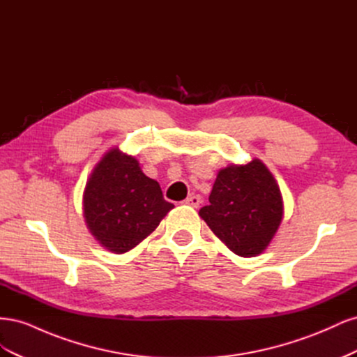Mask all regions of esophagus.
I'll return each instance as SVG.
<instances>
[{"mask_svg":"<svg viewBox=\"0 0 357 357\" xmlns=\"http://www.w3.org/2000/svg\"><path fill=\"white\" fill-rule=\"evenodd\" d=\"M201 202H202V199L199 195H190L189 198L185 199V204L190 205V207H193V208H198Z\"/></svg>","mask_w":357,"mask_h":357,"instance_id":"1","label":"esophagus"}]
</instances>
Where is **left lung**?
I'll use <instances>...</instances> for the list:
<instances>
[{
  "label": "left lung",
  "mask_w": 357,
  "mask_h": 357,
  "mask_svg": "<svg viewBox=\"0 0 357 357\" xmlns=\"http://www.w3.org/2000/svg\"><path fill=\"white\" fill-rule=\"evenodd\" d=\"M208 201L199 215L231 252L243 257L261 255L283 219L282 192L259 159L220 169Z\"/></svg>",
  "instance_id": "left-lung-1"
}]
</instances>
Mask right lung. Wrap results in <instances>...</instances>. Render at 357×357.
I'll return each mask as SVG.
<instances>
[{"label":"right lung","instance_id":"1","mask_svg":"<svg viewBox=\"0 0 357 357\" xmlns=\"http://www.w3.org/2000/svg\"><path fill=\"white\" fill-rule=\"evenodd\" d=\"M174 205L138 160L112 149L96 164L83 192L84 220L107 250L125 253L152 234Z\"/></svg>","mask_w":357,"mask_h":357}]
</instances>
